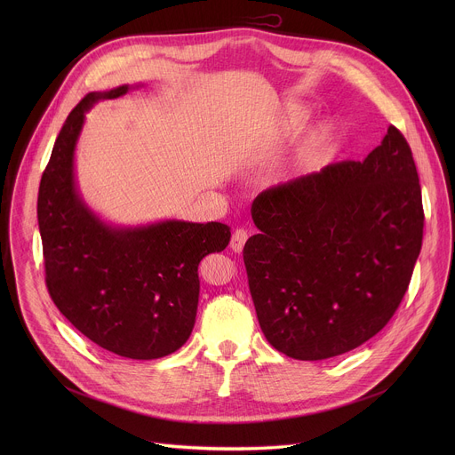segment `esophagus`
Segmentation results:
<instances>
[{
    "instance_id": "obj_1",
    "label": "esophagus",
    "mask_w": 455,
    "mask_h": 455,
    "mask_svg": "<svg viewBox=\"0 0 455 455\" xmlns=\"http://www.w3.org/2000/svg\"><path fill=\"white\" fill-rule=\"evenodd\" d=\"M246 239H248V232H246L244 228H237V230L234 232L232 239H230V248H232L235 253L243 251Z\"/></svg>"
}]
</instances>
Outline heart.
Masks as SVG:
<instances>
[{"instance_id":"1","label":"heart","mask_w":455,"mask_h":455,"mask_svg":"<svg viewBox=\"0 0 455 455\" xmlns=\"http://www.w3.org/2000/svg\"><path fill=\"white\" fill-rule=\"evenodd\" d=\"M311 118V109L300 100H288L277 113V116L263 129L261 137L255 140L248 151L246 164L259 165L286 149L291 142L299 139ZM335 125L328 120L316 124L306 135L299 158H297V174H307L315 171L322 158L326 156L328 149L335 140Z\"/></svg>"}]
</instances>
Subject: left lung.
Wrapping results in <instances>:
<instances>
[{"label":"left lung","instance_id":"left-lung-1","mask_svg":"<svg viewBox=\"0 0 455 455\" xmlns=\"http://www.w3.org/2000/svg\"><path fill=\"white\" fill-rule=\"evenodd\" d=\"M243 250L267 340L326 360L374 337L398 309L423 239L412 151L395 125L362 162L323 167L251 204Z\"/></svg>","mask_w":455,"mask_h":455}]
</instances>
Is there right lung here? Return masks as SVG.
Instances as JSON below:
<instances>
[{"label":"right lung","mask_w":455,"mask_h":455,"mask_svg":"<svg viewBox=\"0 0 455 455\" xmlns=\"http://www.w3.org/2000/svg\"><path fill=\"white\" fill-rule=\"evenodd\" d=\"M133 88L139 84L92 92L68 115L41 178L37 221L46 286L59 311L102 349L155 360L188 340L200 261L227 248L230 228L183 220L115 225L88 207L76 174L86 113Z\"/></svg>","instance_id":"add662e5"}]
</instances>
